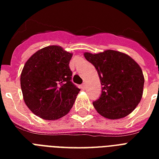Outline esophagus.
Wrapping results in <instances>:
<instances>
[{
  "label": "esophagus",
  "mask_w": 159,
  "mask_h": 159,
  "mask_svg": "<svg viewBox=\"0 0 159 159\" xmlns=\"http://www.w3.org/2000/svg\"><path fill=\"white\" fill-rule=\"evenodd\" d=\"M81 89H86V83H83V84L81 85Z\"/></svg>",
  "instance_id": "obj_1"
}]
</instances>
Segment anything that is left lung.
<instances>
[{
    "instance_id": "left-lung-1",
    "label": "left lung",
    "mask_w": 159,
    "mask_h": 159,
    "mask_svg": "<svg viewBox=\"0 0 159 159\" xmlns=\"http://www.w3.org/2000/svg\"><path fill=\"white\" fill-rule=\"evenodd\" d=\"M100 78L102 93L93 106L98 114L110 120L123 118L136 109L142 99L144 76L139 65L124 53L106 50L84 53Z\"/></svg>"
}]
</instances>
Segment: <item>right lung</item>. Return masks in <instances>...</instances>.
Returning <instances> with one entry per match:
<instances>
[{
	"label": "right lung",
	"mask_w": 159,
	"mask_h": 159,
	"mask_svg": "<svg viewBox=\"0 0 159 159\" xmlns=\"http://www.w3.org/2000/svg\"><path fill=\"white\" fill-rule=\"evenodd\" d=\"M71 56L61 47L51 45L38 50L24 65L20 78L23 99L40 118L60 119L73 105L80 89L71 82Z\"/></svg>",
	"instance_id": "add662e5"
}]
</instances>
